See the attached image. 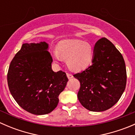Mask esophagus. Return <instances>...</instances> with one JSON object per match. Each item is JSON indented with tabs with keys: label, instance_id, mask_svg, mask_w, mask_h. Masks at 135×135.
Returning a JSON list of instances; mask_svg holds the SVG:
<instances>
[{
	"label": "esophagus",
	"instance_id": "1",
	"mask_svg": "<svg viewBox=\"0 0 135 135\" xmlns=\"http://www.w3.org/2000/svg\"><path fill=\"white\" fill-rule=\"evenodd\" d=\"M66 76H67L68 78H69V79H71V78H73V76L71 74H70V73H66Z\"/></svg>",
	"mask_w": 135,
	"mask_h": 135
}]
</instances>
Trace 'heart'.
Masks as SVG:
<instances>
[{"mask_svg": "<svg viewBox=\"0 0 135 135\" xmlns=\"http://www.w3.org/2000/svg\"><path fill=\"white\" fill-rule=\"evenodd\" d=\"M53 57L57 61L66 60L69 69L74 72L86 69L93 58V50L89 44L81 40H64L58 44Z\"/></svg>", "mask_w": 135, "mask_h": 135, "instance_id": "1", "label": "heart"}]
</instances>
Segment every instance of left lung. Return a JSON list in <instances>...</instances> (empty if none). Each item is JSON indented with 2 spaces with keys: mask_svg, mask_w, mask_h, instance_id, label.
<instances>
[{
  "mask_svg": "<svg viewBox=\"0 0 135 135\" xmlns=\"http://www.w3.org/2000/svg\"><path fill=\"white\" fill-rule=\"evenodd\" d=\"M80 83L78 99L92 112H102L118 103L127 82L125 61L121 53L106 38L96 42L92 65L74 74Z\"/></svg>",
  "mask_w": 135,
  "mask_h": 135,
  "instance_id": "8db88e82",
  "label": "left lung"
}]
</instances>
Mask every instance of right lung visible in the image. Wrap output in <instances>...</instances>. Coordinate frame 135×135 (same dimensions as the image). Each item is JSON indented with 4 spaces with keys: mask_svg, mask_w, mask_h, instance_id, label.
<instances>
[{
    "mask_svg": "<svg viewBox=\"0 0 135 135\" xmlns=\"http://www.w3.org/2000/svg\"><path fill=\"white\" fill-rule=\"evenodd\" d=\"M45 42L23 44L9 65L8 88L17 104L35 115L52 112L59 103L68 78L61 70L51 69L53 59Z\"/></svg>",
    "mask_w": 135,
    "mask_h": 135,
    "instance_id": "right-lung-1",
    "label": "right lung"
}]
</instances>
